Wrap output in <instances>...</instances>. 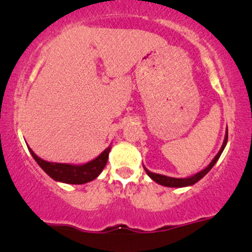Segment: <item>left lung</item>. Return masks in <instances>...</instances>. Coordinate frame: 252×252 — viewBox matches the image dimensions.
<instances>
[{
  "label": "left lung",
  "mask_w": 252,
  "mask_h": 252,
  "mask_svg": "<svg viewBox=\"0 0 252 252\" xmlns=\"http://www.w3.org/2000/svg\"><path fill=\"white\" fill-rule=\"evenodd\" d=\"M226 143H228V128H226V132H225V137H224V141H223V144L222 147H220V151L217 153V155L214 157V159L211 160L210 163H209V165L207 168H204L203 170H201L199 172H197V174L190 176V177H186V178H175V177H169V176H165V175H160V174H156V172H151L148 170L147 168L143 165L145 172H147V175L149 176L153 181H155L156 183L160 184V186L163 187H169V188H184V187H190V186H193V184L197 183L199 180H202L203 177H204L205 175L208 174L209 171L213 169V166L216 164V162L220 158V155H222L224 148H225Z\"/></svg>",
  "instance_id": "obj_1"
}]
</instances>
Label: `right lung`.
<instances>
[{
	"label": "right lung",
	"mask_w": 252,
	"mask_h": 252,
	"mask_svg": "<svg viewBox=\"0 0 252 252\" xmlns=\"http://www.w3.org/2000/svg\"><path fill=\"white\" fill-rule=\"evenodd\" d=\"M28 149L34 159L37 162V164L42 168V170H44L45 174L50 176L54 181L66 184H84L98 177V175L101 174L105 164H107L111 147L109 145L107 149L99 154L96 158L84 163V164L48 162V160L39 158L29 147Z\"/></svg>",
	"instance_id": "1"
}]
</instances>
